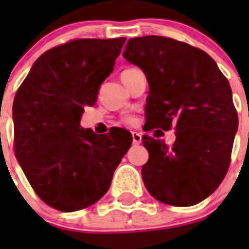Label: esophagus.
Returning <instances> with one entry per match:
<instances>
[{
    "label": "esophagus",
    "mask_w": 249,
    "mask_h": 249,
    "mask_svg": "<svg viewBox=\"0 0 249 249\" xmlns=\"http://www.w3.org/2000/svg\"><path fill=\"white\" fill-rule=\"evenodd\" d=\"M132 138H133V143L140 144L142 142V135L138 132H132Z\"/></svg>",
    "instance_id": "34e87169"
}]
</instances>
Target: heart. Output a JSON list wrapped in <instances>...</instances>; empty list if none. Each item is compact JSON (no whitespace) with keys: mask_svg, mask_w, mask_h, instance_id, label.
Wrapping results in <instances>:
<instances>
[{"mask_svg":"<svg viewBox=\"0 0 249 249\" xmlns=\"http://www.w3.org/2000/svg\"><path fill=\"white\" fill-rule=\"evenodd\" d=\"M133 71H137V68H127V70H124V71L122 72V76H126V74L132 73ZM124 122H126L127 124H135L136 118L132 117V116H129V117L124 118Z\"/></svg>","mask_w":249,"mask_h":249,"instance_id":"obj_1","label":"heart"}]
</instances>
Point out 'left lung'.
I'll list each match as a JSON object with an SVG mask.
<instances>
[{
    "mask_svg": "<svg viewBox=\"0 0 249 249\" xmlns=\"http://www.w3.org/2000/svg\"><path fill=\"white\" fill-rule=\"evenodd\" d=\"M123 57L146 74L147 131L176 128L171 147L142 138L149 155L141 171L147 191L171 206L199 203L223 181L238 129L227 78L204 51L168 37L131 38Z\"/></svg>",
    "mask_w": 249,
    "mask_h": 249,
    "instance_id": "8db88e82",
    "label": "left lung"
}]
</instances>
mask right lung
<instances>
[{"label": "right lung", "instance_id": "add662e5", "mask_svg": "<svg viewBox=\"0 0 249 249\" xmlns=\"http://www.w3.org/2000/svg\"><path fill=\"white\" fill-rule=\"evenodd\" d=\"M126 37L74 39L36 59L13 101L15 155L39 198L74 212L102 198L132 144L127 129L82 128Z\"/></svg>", "mask_w": 249, "mask_h": 249}]
</instances>
